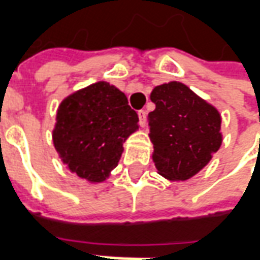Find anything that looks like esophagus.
I'll use <instances>...</instances> for the list:
<instances>
[{"instance_id":"esophagus-1","label":"esophagus","mask_w":260,"mask_h":260,"mask_svg":"<svg viewBox=\"0 0 260 260\" xmlns=\"http://www.w3.org/2000/svg\"><path fill=\"white\" fill-rule=\"evenodd\" d=\"M138 117H139V124H141V126H145V125H146V117H147L146 111H145V110L138 111Z\"/></svg>"}]
</instances>
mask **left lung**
I'll list each match as a JSON object with an SVG mask.
<instances>
[{"instance_id": "8db88e82", "label": "left lung", "mask_w": 260, "mask_h": 260, "mask_svg": "<svg viewBox=\"0 0 260 260\" xmlns=\"http://www.w3.org/2000/svg\"><path fill=\"white\" fill-rule=\"evenodd\" d=\"M150 100L156 108L147 115L149 136L158 174L170 181L189 180L221 146V117L181 82L156 86Z\"/></svg>"}]
</instances>
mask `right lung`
I'll return each instance as SVG.
<instances>
[{
	"label": "right lung",
	"instance_id": "1",
	"mask_svg": "<svg viewBox=\"0 0 260 260\" xmlns=\"http://www.w3.org/2000/svg\"><path fill=\"white\" fill-rule=\"evenodd\" d=\"M124 93L97 82L61 102L53 131L62 163L89 182H103L118 166L122 143L139 128Z\"/></svg>",
	"mask_w": 260,
	"mask_h": 260
}]
</instances>
